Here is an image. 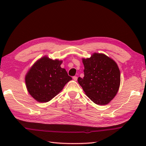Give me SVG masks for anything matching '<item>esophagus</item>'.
<instances>
[{
  "label": "esophagus",
  "mask_w": 146,
  "mask_h": 146,
  "mask_svg": "<svg viewBox=\"0 0 146 146\" xmlns=\"http://www.w3.org/2000/svg\"><path fill=\"white\" fill-rule=\"evenodd\" d=\"M73 79L74 80H75V81H76L77 79H78V77L76 76H73Z\"/></svg>",
  "instance_id": "obj_1"
}]
</instances>
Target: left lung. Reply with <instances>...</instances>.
<instances>
[{
    "label": "left lung",
    "mask_w": 146,
    "mask_h": 146,
    "mask_svg": "<svg viewBox=\"0 0 146 146\" xmlns=\"http://www.w3.org/2000/svg\"><path fill=\"white\" fill-rule=\"evenodd\" d=\"M85 69L83 78H78L86 96L97 105H107L117 94L120 73L117 63L104 54L94 53L83 58Z\"/></svg>",
    "instance_id": "8db88e82"
}]
</instances>
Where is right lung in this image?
Returning <instances> with one entry per match:
<instances>
[{
	"label": "right lung",
	"instance_id": "right-lung-1",
	"mask_svg": "<svg viewBox=\"0 0 146 146\" xmlns=\"http://www.w3.org/2000/svg\"><path fill=\"white\" fill-rule=\"evenodd\" d=\"M62 61L47 56L39 59L30 68L25 77L27 91L39 102H48L57 95L72 80L60 65Z\"/></svg>",
	"mask_w": 146,
	"mask_h": 146
}]
</instances>
